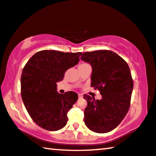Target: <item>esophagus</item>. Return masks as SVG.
Returning a JSON list of instances; mask_svg holds the SVG:
<instances>
[{
    "mask_svg": "<svg viewBox=\"0 0 156 156\" xmlns=\"http://www.w3.org/2000/svg\"><path fill=\"white\" fill-rule=\"evenodd\" d=\"M78 98H83V95L82 94H78Z\"/></svg>",
    "mask_w": 156,
    "mask_h": 156,
    "instance_id": "1",
    "label": "esophagus"
}]
</instances>
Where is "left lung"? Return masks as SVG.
Returning <instances> with one entry per match:
<instances>
[{"label":"left lung","mask_w":156,"mask_h":156,"mask_svg":"<svg viewBox=\"0 0 156 156\" xmlns=\"http://www.w3.org/2000/svg\"><path fill=\"white\" fill-rule=\"evenodd\" d=\"M80 59L91 65V87L102 95L101 100L83 96L87 102L85 123L95 133H108L122 122L129 110L133 88L129 66L117 53L108 50L85 52Z\"/></svg>","instance_id":"left-lung-1"}]
</instances>
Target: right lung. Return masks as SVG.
<instances>
[{
  "label": "right lung",
  "instance_id": "add662e5",
  "mask_svg": "<svg viewBox=\"0 0 156 156\" xmlns=\"http://www.w3.org/2000/svg\"><path fill=\"white\" fill-rule=\"evenodd\" d=\"M82 53L53 50L39 51L28 61L22 71L21 94L25 107L34 122L44 129L55 131L65 127L67 112L78 100L70 91H57V83L66 71L78 63Z\"/></svg>",
  "mask_w": 156,
  "mask_h": 156
}]
</instances>
